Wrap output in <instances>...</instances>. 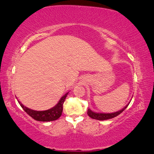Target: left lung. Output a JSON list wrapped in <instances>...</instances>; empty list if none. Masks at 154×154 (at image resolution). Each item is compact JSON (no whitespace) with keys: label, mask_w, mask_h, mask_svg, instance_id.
<instances>
[{"label":"left lung","mask_w":154,"mask_h":154,"mask_svg":"<svg viewBox=\"0 0 154 154\" xmlns=\"http://www.w3.org/2000/svg\"><path fill=\"white\" fill-rule=\"evenodd\" d=\"M130 103V102H129ZM129 104H128L126 106L124 107L123 109L120 110L119 111L114 113H95L90 110V109H88V115L89 116L90 118H92V119H96V120H100V121H104V120H108L110 119H113L117 116H119L120 113H121L125 109L127 108Z\"/></svg>","instance_id":"obj_1"}]
</instances>
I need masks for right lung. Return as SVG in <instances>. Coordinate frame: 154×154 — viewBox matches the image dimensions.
Wrapping results in <instances>:
<instances>
[{
  "label": "right lung",
  "instance_id": "1",
  "mask_svg": "<svg viewBox=\"0 0 154 154\" xmlns=\"http://www.w3.org/2000/svg\"><path fill=\"white\" fill-rule=\"evenodd\" d=\"M68 92L66 94H65L62 98L60 99V100L59 101L57 104H56L55 106L52 108L48 109L45 111H34L32 109H30L27 107L24 106V105L22 104V103L20 102H18L19 104H20V106H22V108L24 109L27 114H29L31 117H32L33 119H35V121H43V122H48V121H55V120L58 119L62 115V111H63V104L66 99Z\"/></svg>",
  "mask_w": 154,
  "mask_h": 154
}]
</instances>
